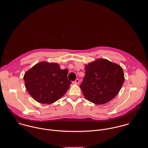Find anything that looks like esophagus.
Instances as JSON below:
<instances>
[{"mask_svg": "<svg viewBox=\"0 0 148 148\" xmlns=\"http://www.w3.org/2000/svg\"><path fill=\"white\" fill-rule=\"evenodd\" d=\"M79 80L78 79H76L74 81H73V84H79Z\"/></svg>", "mask_w": 148, "mask_h": 148, "instance_id": "34e87169", "label": "esophagus"}]
</instances>
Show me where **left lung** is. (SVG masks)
<instances>
[{
    "label": "left lung",
    "mask_w": 148,
    "mask_h": 148,
    "mask_svg": "<svg viewBox=\"0 0 148 148\" xmlns=\"http://www.w3.org/2000/svg\"><path fill=\"white\" fill-rule=\"evenodd\" d=\"M86 75L80 88L86 98L104 104L119 93L125 81L122 68L116 63L98 58L85 66Z\"/></svg>",
    "instance_id": "obj_1"
}]
</instances>
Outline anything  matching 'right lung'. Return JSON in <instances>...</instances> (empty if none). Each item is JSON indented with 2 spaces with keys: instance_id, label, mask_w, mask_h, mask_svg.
Masks as SVG:
<instances>
[{
  "instance_id": "add662e5",
  "label": "right lung",
  "mask_w": 148,
  "mask_h": 148,
  "mask_svg": "<svg viewBox=\"0 0 148 148\" xmlns=\"http://www.w3.org/2000/svg\"><path fill=\"white\" fill-rule=\"evenodd\" d=\"M68 70H61L55 62H40L24 75L25 87L31 97L40 103H52L64 95L71 82Z\"/></svg>"
}]
</instances>
